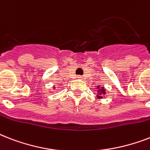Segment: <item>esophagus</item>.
Segmentation results:
<instances>
[{
	"instance_id": "34e87169",
	"label": "esophagus",
	"mask_w": 150,
	"mask_h": 150,
	"mask_svg": "<svg viewBox=\"0 0 150 150\" xmlns=\"http://www.w3.org/2000/svg\"><path fill=\"white\" fill-rule=\"evenodd\" d=\"M78 79H82V76H81V75H79V76H78Z\"/></svg>"
}]
</instances>
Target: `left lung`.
Masks as SVG:
<instances>
[{
    "instance_id": "obj_1",
    "label": "left lung",
    "mask_w": 150,
    "mask_h": 150,
    "mask_svg": "<svg viewBox=\"0 0 150 150\" xmlns=\"http://www.w3.org/2000/svg\"><path fill=\"white\" fill-rule=\"evenodd\" d=\"M96 89H98V90H97V93H98L97 94H98V95H97L96 96H97V97L100 99H103V96L106 94V90H105L104 87L103 86L100 87V86H97V88H96Z\"/></svg>"
}]
</instances>
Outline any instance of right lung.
Listing matches in <instances>:
<instances>
[{
    "mask_svg": "<svg viewBox=\"0 0 150 150\" xmlns=\"http://www.w3.org/2000/svg\"><path fill=\"white\" fill-rule=\"evenodd\" d=\"M54 89H55V87H54Z\"/></svg>",
    "mask_w": 150,
    "mask_h": 150,
    "instance_id": "right-lung-1",
    "label": "right lung"
}]
</instances>
